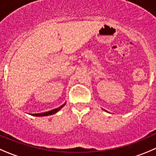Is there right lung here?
<instances>
[{"mask_svg": "<svg viewBox=\"0 0 156 156\" xmlns=\"http://www.w3.org/2000/svg\"><path fill=\"white\" fill-rule=\"evenodd\" d=\"M65 105V103L63 105H62L60 107L57 108V109H52V110L49 111V112H42V113H37V114H33V115H35V116H45V115H53V114L56 113L57 112H58L62 107Z\"/></svg>", "mask_w": 156, "mask_h": 156, "instance_id": "add662e5", "label": "right lung"}]
</instances>
